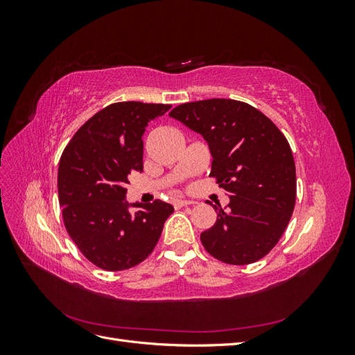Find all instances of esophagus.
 Listing matches in <instances>:
<instances>
[{
  "instance_id": "esophagus-1",
  "label": "esophagus",
  "mask_w": 355,
  "mask_h": 355,
  "mask_svg": "<svg viewBox=\"0 0 355 355\" xmlns=\"http://www.w3.org/2000/svg\"><path fill=\"white\" fill-rule=\"evenodd\" d=\"M173 204H175V207H184V206H191V204H194V201L176 198V200H173Z\"/></svg>"
}]
</instances>
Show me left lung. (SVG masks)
Returning <instances> with one entry per match:
<instances>
[{"label":"left lung","mask_w":355,"mask_h":355,"mask_svg":"<svg viewBox=\"0 0 355 355\" xmlns=\"http://www.w3.org/2000/svg\"><path fill=\"white\" fill-rule=\"evenodd\" d=\"M170 116L200 133L213 157L210 176L230 197L201 232L213 257L230 265L262 259L282 239L296 201L292 149L277 125L252 105L207 99L179 105Z\"/></svg>","instance_id":"1"}]
</instances>
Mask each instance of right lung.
<instances>
[{
  "mask_svg": "<svg viewBox=\"0 0 355 355\" xmlns=\"http://www.w3.org/2000/svg\"><path fill=\"white\" fill-rule=\"evenodd\" d=\"M171 108L118 102L85 121L63 151L58 189L63 222L80 252L106 271L136 266L151 254L173 206L128 204V175L144 170L146 125ZM136 207V212L128 210Z\"/></svg>",
  "mask_w": 355,
  "mask_h": 355,
  "instance_id": "right-lung-1",
  "label": "right lung"
}]
</instances>
